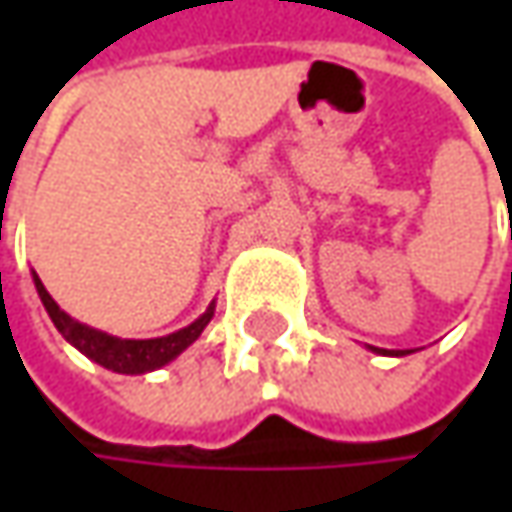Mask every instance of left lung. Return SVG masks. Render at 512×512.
Segmentation results:
<instances>
[{
  "label": "left lung",
  "instance_id": "obj_1",
  "mask_svg": "<svg viewBox=\"0 0 512 512\" xmlns=\"http://www.w3.org/2000/svg\"><path fill=\"white\" fill-rule=\"evenodd\" d=\"M373 350H379V347H373ZM379 353H387V350H379ZM396 356H399V353H396Z\"/></svg>",
  "mask_w": 512,
  "mask_h": 512
}]
</instances>
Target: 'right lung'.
Segmentation results:
<instances>
[{"instance_id": "right-lung-1", "label": "right lung", "mask_w": 512, "mask_h": 512, "mask_svg": "<svg viewBox=\"0 0 512 512\" xmlns=\"http://www.w3.org/2000/svg\"><path fill=\"white\" fill-rule=\"evenodd\" d=\"M33 282H36V290H39V299L42 305L50 313L56 330L68 339L73 347H79L88 359L99 362L102 367H108L113 373H148V370H156L162 364H168L170 359H176L187 344H193L199 339V333L205 330L207 322L213 319V307L207 310L202 319H196L193 325H187L185 330H176L170 336H162V339H116V336H108L102 330H93V327L82 325L76 319H70L65 310H59V305L50 299V293L45 290V285L39 282V276L33 273Z\"/></svg>"}]
</instances>
